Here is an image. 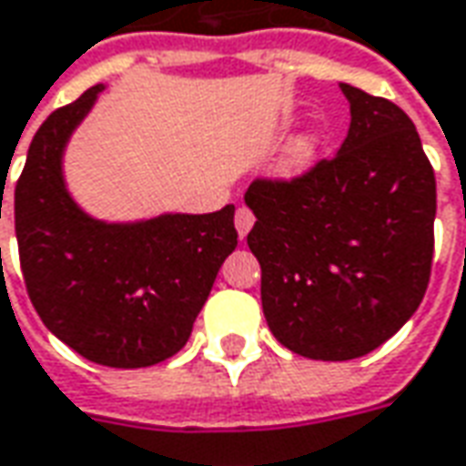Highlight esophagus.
Instances as JSON below:
<instances>
[{
    "mask_svg": "<svg viewBox=\"0 0 466 466\" xmlns=\"http://www.w3.org/2000/svg\"><path fill=\"white\" fill-rule=\"evenodd\" d=\"M252 224H255V214L247 209V207H239L237 209V214H234V227H237V232H239V237H247L249 234V229H252Z\"/></svg>",
    "mask_w": 466,
    "mask_h": 466,
    "instance_id": "esophagus-1",
    "label": "esophagus"
}]
</instances>
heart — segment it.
Instances as JSON below:
<instances>
[{"instance_id": "heart-1", "label": "heart", "mask_w": 466, "mask_h": 466, "mask_svg": "<svg viewBox=\"0 0 466 466\" xmlns=\"http://www.w3.org/2000/svg\"><path fill=\"white\" fill-rule=\"evenodd\" d=\"M320 148V133L318 131H302L298 133L292 141L285 146V154H282V161H279V168L285 174H298L305 166L310 164L312 156L318 154Z\"/></svg>"}]
</instances>
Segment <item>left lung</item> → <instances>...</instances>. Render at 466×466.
Segmentation results:
<instances>
[{"mask_svg": "<svg viewBox=\"0 0 466 466\" xmlns=\"http://www.w3.org/2000/svg\"><path fill=\"white\" fill-rule=\"evenodd\" d=\"M350 128L340 151L289 181L255 178L247 244L279 343L312 360L376 350L424 300L437 181L411 118L340 83Z\"/></svg>", "mask_w": 466, "mask_h": 466, "instance_id": "obj_1", "label": "left lung"}]
</instances>
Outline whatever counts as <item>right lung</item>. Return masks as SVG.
Wrapping results in <instances>:
<instances>
[{
  "label": "right lung",
  "instance_id": "obj_1",
  "mask_svg": "<svg viewBox=\"0 0 466 466\" xmlns=\"http://www.w3.org/2000/svg\"><path fill=\"white\" fill-rule=\"evenodd\" d=\"M100 90L55 110L29 143L15 188L19 262L29 300L65 346L100 366L146 369L187 346L237 247L234 204L113 224L80 209L65 187L63 154Z\"/></svg>",
  "mask_w": 466,
  "mask_h": 466
}]
</instances>
